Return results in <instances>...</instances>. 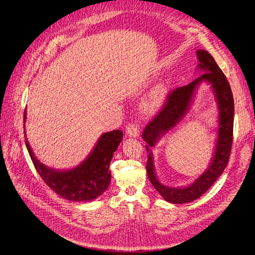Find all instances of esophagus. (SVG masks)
I'll return each instance as SVG.
<instances>
[{
	"instance_id": "34e87169",
	"label": "esophagus",
	"mask_w": 255,
	"mask_h": 255,
	"mask_svg": "<svg viewBox=\"0 0 255 255\" xmlns=\"http://www.w3.org/2000/svg\"><path fill=\"white\" fill-rule=\"evenodd\" d=\"M127 134L129 137L139 136V128H138L137 125H134V123H129L127 127Z\"/></svg>"
}]
</instances>
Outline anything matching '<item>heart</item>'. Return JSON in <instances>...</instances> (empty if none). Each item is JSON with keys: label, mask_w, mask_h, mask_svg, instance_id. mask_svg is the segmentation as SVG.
Wrapping results in <instances>:
<instances>
[{"label": "heart", "mask_w": 255, "mask_h": 255, "mask_svg": "<svg viewBox=\"0 0 255 255\" xmlns=\"http://www.w3.org/2000/svg\"><path fill=\"white\" fill-rule=\"evenodd\" d=\"M167 87L164 84H158L154 87L143 102V110L146 113H155L166 101Z\"/></svg>", "instance_id": "heart-1"}]
</instances>
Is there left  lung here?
<instances>
[{
    "mask_svg": "<svg viewBox=\"0 0 255 255\" xmlns=\"http://www.w3.org/2000/svg\"><path fill=\"white\" fill-rule=\"evenodd\" d=\"M197 57L199 60L197 70L202 71V74L186 86L172 90L167 97L163 109L145 127L142 133L143 140L148 143L145 144V150L149 153L146 161V173L149 180L167 202L174 204L191 202L205 194L225 171L233 142L234 99L230 84L210 53L204 50H198ZM203 81L211 85L219 109V134L212 160L207 170L190 185L183 188L166 187L159 182L156 176L151 148L161 136L183 119L190 108L196 87Z\"/></svg>",
    "mask_w": 255,
    "mask_h": 255,
    "instance_id": "8db88e82",
    "label": "left lung"
}]
</instances>
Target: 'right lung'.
<instances>
[{
	"label": "right lung",
	"instance_id": "add662e5",
	"mask_svg": "<svg viewBox=\"0 0 255 255\" xmlns=\"http://www.w3.org/2000/svg\"><path fill=\"white\" fill-rule=\"evenodd\" d=\"M26 110L24 111L25 125ZM122 130L104 133L89 155L70 170H56L40 163L35 156L25 137V144L30 158L43 182L56 194L72 202L92 201L109 188L112 181L110 163L114 152L122 140Z\"/></svg>",
	"mask_w": 255,
	"mask_h": 255
}]
</instances>
